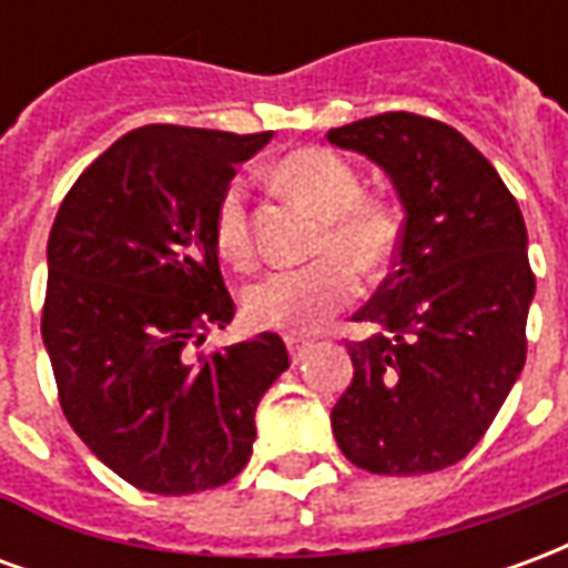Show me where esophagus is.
<instances>
[{
	"instance_id": "obj_1",
	"label": "esophagus",
	"mask_w": 568,
	"mask_h": 568,
	"mask_svg": "<svg viewBox=\"0 0 568 568\" xmlns=\"http://www.w3.org/2000/svg\"><path fill=\"white\" fill-rule=\"evenodd\" d=\"M285 346H288L295 362H301L310 353V341H304V337H285Z\"/></svg>"
}]
</instances>
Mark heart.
Masks as SVG:
<instances>
[{
  "label": "heart",
  "instance_id": "1",
  "mask_svg": "<svg viewBox=\"0 0 568 568\" xmlns=\"http://www.w3.org/2000/svg\"><path fill=\"white\" fill-rule=\"evenodd\" d=\"M273 179L288 197L301 200L322 219L316 255H341L362 273H377L389 264L398 243V219L383 200L365 197L362 175L337 151H292L276 161ZM215 248L234 267L252 264L255 248L243 182L224 187L215 206ZM344 261L325 258L258 276L243 292L246 320L273 332H313L356 297V276Z\"/></svg>",
  "mask_w": 568,
  "mask_h": 568
}]
</instances>
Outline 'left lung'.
I'll use <instances>...</instances> for the list:
<instances>
[{
    "label": "left lung",
    "instance_id": "obj_1",
    "mask_svg": "<svg viewBox=\"0 0 568 568\" xmlns=\"http://www.w3.org/2000/svg\"><path fill=\"white\" fill-rule=\"evenodd\" d=\"M389 175L405 222L393 273L353 320V383L332 410L337 447L371 475L459 463L526 362L536 276L526 224L493 163L435 118L383 112L328 130Z\"/></svg>",
    "mask_w": 568,
    "mask_h": 568
}]
</instances>
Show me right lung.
<instances>
[{"instance_id":"right-lung-1","label":"right lung","mask_w":568,"mask_h":568,"mask_svg":"<svg viewBox=\"0 0 568 568\" xmlns=\"http://www.w3.org/2000/svg\"><path fill=\"white\" fill-rule=\"evenodd\" d=\"M271 136L130 130L69 187L48 236L42 341L60 407L93 456L145 493L185 496L240 475L261 395L288 368L273 332L191 353L234 320L215 206Z\"/></svg>"}]
</instances>
